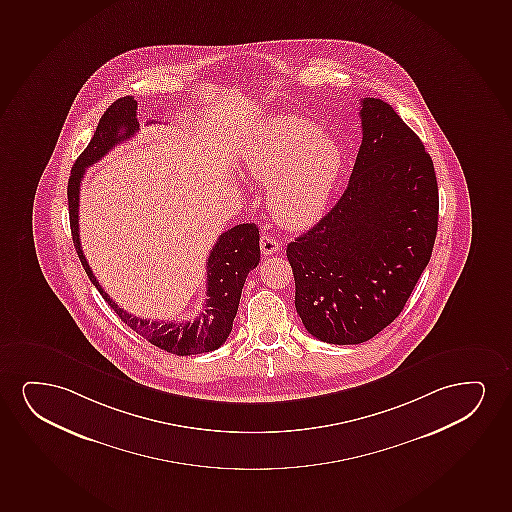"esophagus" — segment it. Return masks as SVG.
<instances>
[{
    "label": "esophagus",
    "instance_id": "esophagus-1",
    "mask_svg": "<svg viewBox=\"0 0 512 512\" xmlns=\"http://www.w3.org/2000/svg\"><path fill=\"white\" fill-rule=\"evenodd\" d=\"M260 250H262L264 255H273V253L278 252V239L269 236V234H262V238H260Z\"/></svg>",
    "mask_w": 512,
    "mask_h": 512
}]
</instances>
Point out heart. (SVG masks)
I'll return each instance as SVG.
<instances>
[{"mask_svg":"<svg viewBox=\"0 0 512 512\" xmlns=\"http://www.w3.org/2000/svg\"><path fill=\"white\" fill-rule=\"evenodd\" d=\"M342 165L339 144L297 118L267 121L245 153V172L271 184L267 206L286 229H306L321 219Z\"/></svg>","mask_w":512,"mask_h":512,"instance_id":"heart-1","label":"heart"}]
</instances>
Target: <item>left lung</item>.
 I'll list each match as a JSON object with an SVG mask.
<instances>
[{
    "label": "left lung",
    "mask_w": 512,
    "mask_h": 512,
    "mask_svg": "<svg viewBox=\"0 0 512 512\" xmlns=\"http://www.w3.org/2000/svg\"><path fill=\"white\" fill-rule=\"evenodd\" d=\"M363 140L339 203L286 257L312 337L361 344L403 311L438 233V180L417 133L380 99L361 100Z\"/></svg>",
    "instance_id": "8db88e82"
}]
</instances>
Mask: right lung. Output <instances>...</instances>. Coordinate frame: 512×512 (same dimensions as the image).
Masks as SVG:
<instances>
[{
	"label": "right lung",
	"mask_w": 512,
	"mask_h": 512,
	"mask_svg": "<svg viewBox=\"0 0 512 512\" xmlns=\"http://www.w3.org/2000/svg\"><path fill=\"white\" fill-rule=\"evenodd\" d=\"M153 123V121H151ZM139 132L137 102L132 97H123L107 107L102 114L97 130L87 149L74 161L71 177L67 182V203L69 222L73 234L74 248L81 260V266L88 274L93 286L99 290L121 321L139 333L153 346L177 356H191L219 349L233 330V321L238 312L241 290L248 273L259 266V227L255 224H239L227 229L210 250L206 262V300L203 311L191 321H149L137 318L121 309L93 276L83 255L80 243V186L85 170L100 158H104L114 146L128 140Z\"/></svg>",
	"instance_id": "1"
}]
</instances>
